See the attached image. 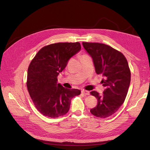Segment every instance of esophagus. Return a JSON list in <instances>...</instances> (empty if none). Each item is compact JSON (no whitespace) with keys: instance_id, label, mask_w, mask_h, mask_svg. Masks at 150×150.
Here are the masks:
<instances>
[{"instance_id":"1","label":"esophagus","mask_w":150,"mask_h":150,"mask_svg":"<svg viewBox=\"0 0 150 150\" xmlns=\"http://www.w3.org/2000/svg\"><path fill=\"white\" fill-rule=\"evenodd\" d=\"M81 92H82V93L85 94V95H89L90 94V92L89 91H88L84 90V89H83L82 91H81Z\"/></svg>"}]
</instances>
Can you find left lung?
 Instances as JSON below:
<instances>
[{"mask_svg": "<svg viewBox=\"0 0 150 150\" xmlns=\"http://www.w3.org/2000/svg\"><path fill=\"white\" fill-rule=\"evenodd\" d=\"M92 57L96 74H102L103 94L91 92L98 99L96 107L91 109L94 116L105 118L112 115L124 103L131 81V72L126 57L121 52L104 44L83 42Z\"/></svg>", "mask_w": 150, "mask_h": 150, "instance_id": "left-lung-1", "label": "left lung"}]
</instances>
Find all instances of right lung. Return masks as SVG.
Returning <instances> with one entry per match:
<instances>
[{"label":"right lung","mask_w":150,"mask_h":150,"mask_svg":"<svg viewBox=\"0 0 150 150\" xmlns=\"http://www.w3.org/2000/svg\"><path fill=\"white\" fill-rule=\"evenodd\" d=\"M81 49L79 42H58L42 47L30 63L27 87L38 110L55 118L69 110L72 98L81 94L77 89H67L57 83V76L68 60Z\"/></svg>","instance_id":"1"}]
</instances>
